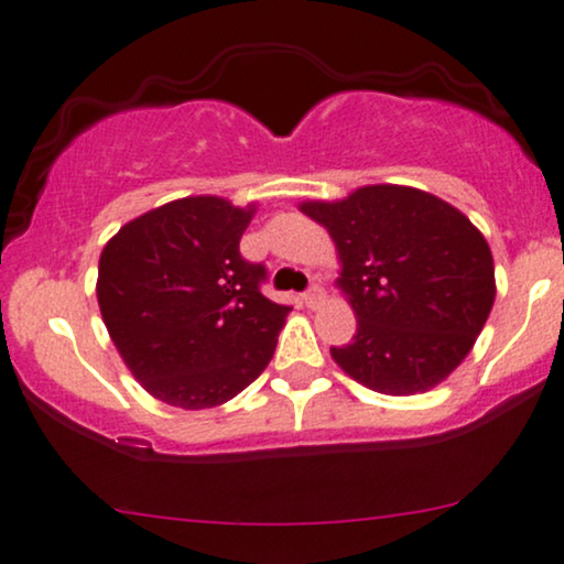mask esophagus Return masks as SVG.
<instances>
[{
    "label": "esophagus",
    "instance_id": "1",
    "mask_svg": "<svg viewBox=\"0 0 564 564\" xmlns=\"http://www.w3.org/2000/svg\"><path fill=\"white\" fill-rule=\"evenodd\" d=\"M302 299H304V304L310 306V310H317V306L322 304V299H325V289H322L319 283H312V286L304 291Z\"/></svg>",
    "mask_w": 564,
    "mask_h": 564
}]
</instances>
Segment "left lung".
Masks as SVG:
<instances>
[{"mask_svg": "<svg viewBox=\"0 0 564 564\" xmlns=\"http://www.w3.org/2000/svg\"><path fill=\"white\" fill-rule=\"evenodd\" d=\"M340 258L337 286L356 312L352 343L329 348L358 384L417 394L467 358L495 302L490 245L446 200L408 185H366L306 200Z\"/></svg>", "mask_w": 564, "mask_h": 564, "instance_id": "1", "label": "left lung"}]
</instances>
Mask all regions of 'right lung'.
Listing matches in <instances>:
<instances>
[{"label": "right lung", "mask_w": 564, "mask_h": 564, "mask_svg": "<svg viewBox=\"0 0 564 564\" xmlns=\"http://www.w3.org/2000/svg\"><path fill=\"white\" fill-rule=\"evenodd\" d=\"M254 206L191 195L120 227L97 268V304L137 381L183 410L224 404L270 364L291 306L260 294L239 252Z\"/></svg>", "instance_id": "add662e5"}]
</instances>
